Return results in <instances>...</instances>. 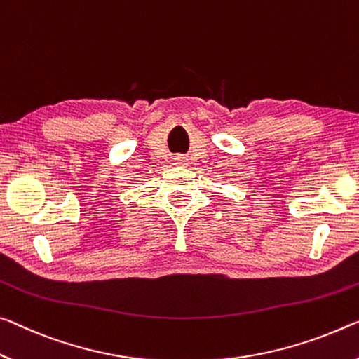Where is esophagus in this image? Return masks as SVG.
<instances>
[{
	"mask_svg": "<svg viewBox=\"0 0 359 359\" xmlns=\"http://www.w3.org/2000/svg\"><path fill=\"white\" fill-rule=\"evenodd\" d=\"M176 161H178V162H184V161H183V158H176Z\"/></svg>",
	"mask_w": 359,
	"mask_h": 359,
	"instance_id": "1",
	"label": "esophagus"
}]
</instances>
